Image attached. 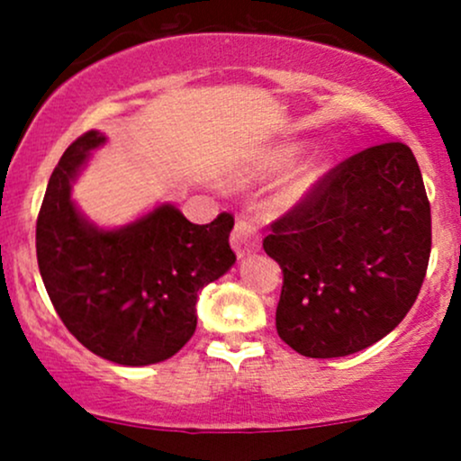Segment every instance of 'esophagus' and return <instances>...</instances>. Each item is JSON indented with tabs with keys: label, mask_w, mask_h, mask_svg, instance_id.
<instances>
[{
	"label": "esophagus",
	"mask_w": 461,
	"mask_h": 461,
	"mask_svg": "<svg viewBox=\"0 0 461 461\" xmlns=\"http://www.w3.org/2000/svg\"><path fill=\"white\" fill-rule=\"evenodd\" d=\"M230 240H231V247H234L236 256L245 258L249 253H256L258 249H260L262 234L251 219H245V216H242V219L236 221Z\"/></svg>",
	"instance_id": "1"
}]
</instances>
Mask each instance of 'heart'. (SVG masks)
Wrapping results in <instances>:
<instances>
[{"label": "heart", "mask_w": 461, "mask_h": 461, "mask_svg": "<svg viewBox=\"0 0 461 461\" xmlns=\"http://www.w3.org/2000/svg\"><path fill=\"white\" fill-rule=\"evenodd\" d=\"M301 149L303 147L299 142H279V145L267 147L236 173V184L238 186H256V184H264L285 173L277 188V201L284 208H294L308 197L327 171V160L321 153L305 158L303 162L293 167Z\"/></svg>", "instance_id": "obj_1"}]
</instances>
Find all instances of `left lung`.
<instances>
[{
  "instance_id": "obj_1",
  "label": "left lung",
  "mask_w": 461,
  "mask_h": 461,
  "mask_svg": "<svg viewBox=\"0 0 461 461\" xmlns=\"http://www.w3.org/2000/svg\"><path fill=\"white\" fill-rule=\"evenodd\" d=\"M264 238L282 267L279 338L305 357L362 351L405 319L431 253L414 153L384 142L333 167Z\"/></svg>"
}]
</instances>
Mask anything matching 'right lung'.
I'll return each mask as SVG.
<instances>
[{
	"label": "right lung",
	"mask_w": 461,
	"mask_h": 461,
	"mask_svg": "<svg viewBox=\"0 0 461 461\" xmlns=\"http://www.w3.org/2000/svg\"><path fill=\"white\" fill-rule=\"evenodd\" d=\"M105 136L68 145L36 221V260L62 322L95 356L123 366L168 359L197 330V297L234 267V216L194 225L162 203L134 223L102 230L76 208L71 184Z\"/></svg>",
	"instance_id": "obj_1"
}]
</instances>
